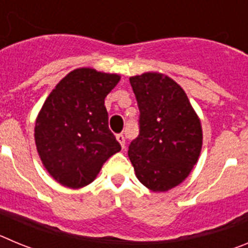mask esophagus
Here are the masks:
<instances>
[{
    "label": "esophagus",
    "mask_w": 248,
    "mask_h": 248,
    "mask_svg": "<svg viewBox=\"0 0 248 248\" xmlns=\"http://www.w3.org/2000/svg\"><path fill=\"white\" fill-rule=\"evenodd\" d=\"M117 140L120 143V145H122V148L124 149L125 148V138H124V135L123 134H118L117 135Z\"/></svg>",
    "instance_id": "1"
}]
</instances>
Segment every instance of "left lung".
Instances as JSON below:
<instances>
[{
    "mask_svg": "<svg viewBox=\"0 0 248 248\" xmlns=\"http://www.w3.org/2000/svg\"><path fill=\"white\" fill-rule=\"evenodd\" d=\"M139 108V135L128 155L139 181L168 191L185 180L202 146V130L189 98L176 82L157 73L130 78Z\"/></svg>",
    "mask_w": 248,
    "mask_h": 248,
    "instance_id": "left-lung-1",
    "label": "left lung"
}]
</instances>
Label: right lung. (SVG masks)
Here are the masks:
<instances>
[{"mask_svg":"<svg viewBox=\"0 0 248 248\" xmlns=\"http://www.w3.org/2000/svg\"><path fill=\"white\" fill-rule=\"evenodd\" d=\"M119 79L117 74L80 68L67 74L46 99L34 139L43 165L59 184L73 189L88 185L122 149L104 105Z\"/></svg>","mask_w":248,"mask_h":248,"instance_id":"1","label":"right lung"}]
</instances>
